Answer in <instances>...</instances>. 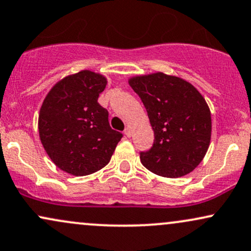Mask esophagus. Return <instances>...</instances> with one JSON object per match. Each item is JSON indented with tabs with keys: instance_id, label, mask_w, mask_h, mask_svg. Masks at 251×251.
<instances>
[{
	"instance_id": "1",
	"label": "esophagus",
	"mask_w": 251,
	"mask_h": 251,
	"mask_svg": "<svg viewBox=\"0 0 251 251\" xmlns=\"http://www.w3.org/2000/svg\"><path fill=\"white\" fill-rule=\"evenodd\" d=\"M124 133H125L126 137H131V129H129V127H126L125 131H124Z\"/></svg>"
}]
</instances>
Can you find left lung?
<instances>
[{
    "instance_id": "1",
    "label": "left lung",
    "mask_w": 251,
    "mask_h": 251,
    "mask_svg": "<svg viewBox=\"0 0 251 251\" xmlns=\"http://www.w3.org/2000/svg\"><path fill=\"white\" fill-rule=\"evenodd\" d=\"M128 84L140 97L154 131L153 146L140 152L141 164L165 177L194 171L212 137L210 110L201 93L182 78L162 72L132 77Z\"/></svg>"
}]
</instances>
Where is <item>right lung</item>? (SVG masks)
I'll return each instance as SVG.
<instances>
[{
	"label": "right lung",
	"instance_id": "1",
	"mask_svg": "<svg viewBox=\"0 0 251 251\" xmlns=\"http://www.w3.org/2000/svg\"><path fill=\"white\" fill-rule=\"evenodd\" d=\"M106 78L90 70L63 78L45 97L38 116L41 143L62 171L83 176L110 162L123 134L108 124L98 97Z\"/></svg>",
	"mask_w": 251,
	"mask_h": 251
}]
</instances>
